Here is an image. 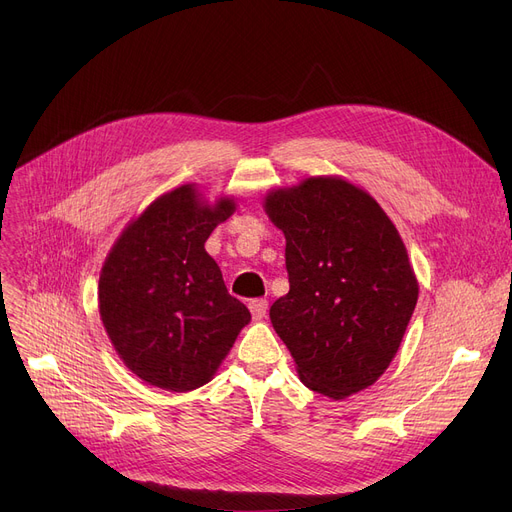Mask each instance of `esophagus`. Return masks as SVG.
I'll return each mask as SVG.
<instances>
[{
	"label": "esophagus",
	"mask_w": 512,
	"mask_h": 512,
	"mask_svg": "<svg viewBox=\"0 0 512 512\" xmlns=\"http://www.w3.org/2000/svg\"><path fill=\"white\" fill-rule=\"evenodd\" d=\"M249 309H251V313H253L255 319H263L265 313H267V301H265V299H253V301L249 303Z\"/></svg>",
	"instance_id": "34e87169"
}]
</instances>
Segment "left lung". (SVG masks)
Returning a JSON list of instances; mask_svg holds the SVG:
<instances>
[{
	"mask_svg": "<svg viewBox=\"0 0 512 512\" xmlns=\"http://www.w3.org/2000/svg\"><path fill=\"white\" fill-rule=\"evenodd\" d=\"M263 209L286 238L290 290L270 319L299 380L334 400L369 388L398 353L419 297L396 226L340 176L276 188Z\"/></svg>",
	"mask_w": 512,
	"mask_h": 512,
	"instance_id": "1",
	"label": "left lung"
}]
</instances>
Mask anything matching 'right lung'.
I'll return each instance as SVG.
<instances>
[{
    "mask_svg": "<svg viewBox=\"0 0 512 512\" xmlns=\"http://www.w3.org/2000/svg\"><path fill=\"white\" fill-rule=\"evenodd\" d=\"M234 209L230 197L209 205L197 184H182L134 218L105 257L97 292L103 328L149 386L188 392L211 382L251 321L205 251Z\"/></svg>",
    "mask_w": 512,
    "mask_h": 512,
    "instance_id": "right-lung-1",
    "label": "right lung"
}]
</instances>
